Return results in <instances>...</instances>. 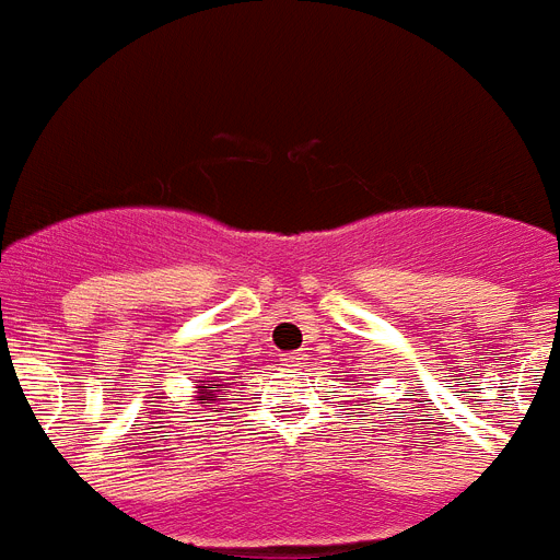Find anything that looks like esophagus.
I'll use <instances>...</instances> for the list:
<instances>
[{"label": "esophagus", "mask_w": 560, "mask_h": 560, "mask_svg": "<svg viewBox=\"0 0 560 560\" xmlns=\"http://www.w3.org/2000/svg\"><path fill=\"white\" fill-rule=\"evenodd\" d=\"M308 358L303 355V352H294V355H285V364H292V366H303L306 364Z\"/></svg>", "instance_id": "1"}]
</instances>
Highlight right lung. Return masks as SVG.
<instances>
[{"instance_id": "right-lung-1", "label": "right lung", "mask_w": 560, "mask_h": 560, "mask_svg": "<svg viewBox=\"0 0 560 560\" xmlns=\"http://www.w3.org/2000/svg\"><path fill=\"white\" fill-rule=\"evenodd\" d=\"M222 387H228V378H217V382L210 384V382H199L196 384V396L194 401L199 407H205L208 413H219V396H222Z\"/></svg>"}]
</instances>
